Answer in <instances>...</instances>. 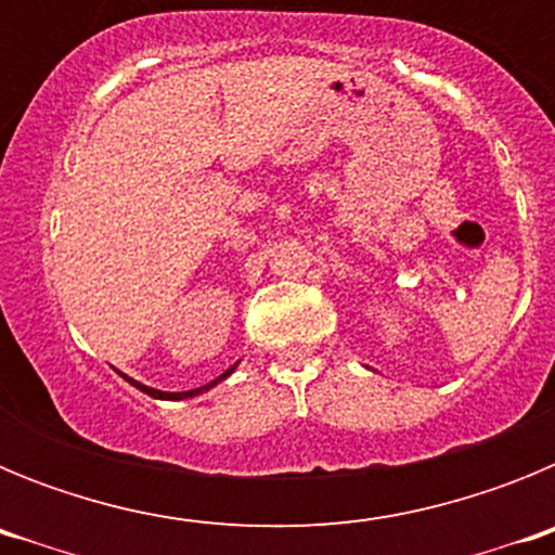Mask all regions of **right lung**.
<instances>
[{"label":"right lung","mask_w":555,"mask_h":555,"mask_svg":"<svg viewBox=\"0 0 555 555\" xmlns=\"http://www.w3.org/2000/svg\"><path fill=\"white\" fill-rule=\"evenodd\" d=\"M230 372H233V366H230L228 372H224V375H219L217 380H214V384H208V386H203V389H194V391H158V389H150V386H144V384H139V380H130V377H127V380H130L132 386H135V389H141V391H146V395L150 397H160V400H183V397H194V395H199V391H205V389H210V386H217L219 380H224V377L230 375Z\"/></svg>","instance_id":"obj_1"}]
</instances>
